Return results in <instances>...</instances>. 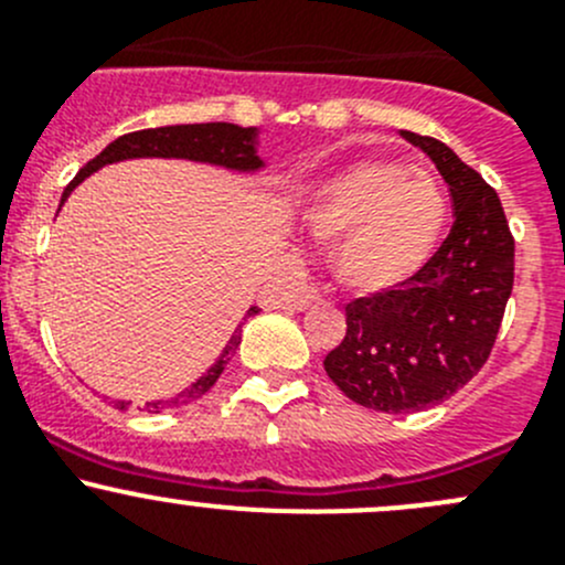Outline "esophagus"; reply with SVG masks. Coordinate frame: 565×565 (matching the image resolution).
<instances>
[{
  "label": "esophagus",
  "mask_w": 565,
  "mask_h": 565,
  "mask_svg": "<svg viewBox=\"0 0 565 565\" xmlns=\"http://www.w3.org/2000/svg\"><path fill=\"white\" fill-rule=\"evenodd\" d=\"M316 301H321V290H318V288H305L294 299V307H296V310H305V307L316 305Z\"/></svg>",
  "instance_id": "esophagus-1"
}]
</instances>
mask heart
Masks as SVG:
<instances>
[{"label": "heart", "mask_w": 565, "mask_h": 565, "mask_svg": "<svg viewBox=\"0 0 565 565\" xmlns=\"http://www.w3.org/2000/svg\"><path fill=\"white\" fill-rule=\"evenodd\" d=\"M443 183L401 161L362 159L312 189L301 225L329 249L338 285L360 296L409 282L443 238Z\"/></svg>", "instance_id": "1"}]
</instances>
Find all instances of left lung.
I'll return each mask as SVG.
<instances>
[{
	"label": "left lung",
	"mask_w": 565,
	"mask_h": 565,
	"mask_svg": "<svg viewBox=\"0 0 565 565\" xmlns=\"http://www.w3.org/2000/svg\"><path fill=\"white\" fill-rule=\"evenodd\" d=\"M431 156L454 200V227L412 277L345 305V338L323 371L354 404L423 412L486 365L513 290V236L494 189L434 137L404 131Z\"/></svg>",
	"instance_id": "obj_1"
}]
</instances>
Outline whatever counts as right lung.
<instances>
[{
    "label": "right lung",
    "mask_w": 565,
    "mask_h": 565,
    "mask_svg": "<svg viewBox=\"0 0 565 565\" xmlns=\"http://www.w3.org/2000/svg\"><path fill=\"white\" fill-rule=\"evenodd\" d=\"M255 139H258V131L255 128H242L233 126V122H189V126H161V128H142V131H131L117 137L115 142L106 145L95 159L87 161L79 172H76L74 181L68 183V189L63 192L65 203L71 192L85 181L87 175L95 170H100L104 164H111V161L122 159H145V156H161V159H192V161H209V164L231 167V170H258L264 161L255 153ZM258 312V307H249L247 318H253ZM242 343V327L233 332L231 343L225 345V351L220 354V360L209 367L205 376H200L192 387L183 390L181 395H175L172 401H153V404H145L148 412H161L170 409V406L189 404V401H198L200 395L209 393L216 384V379L225 371L227 360L233 356V351ZM120 409H126L128 404L117 401Z\"/></svg>",
    "instance_id": "add662e5"
}]
</instances>
